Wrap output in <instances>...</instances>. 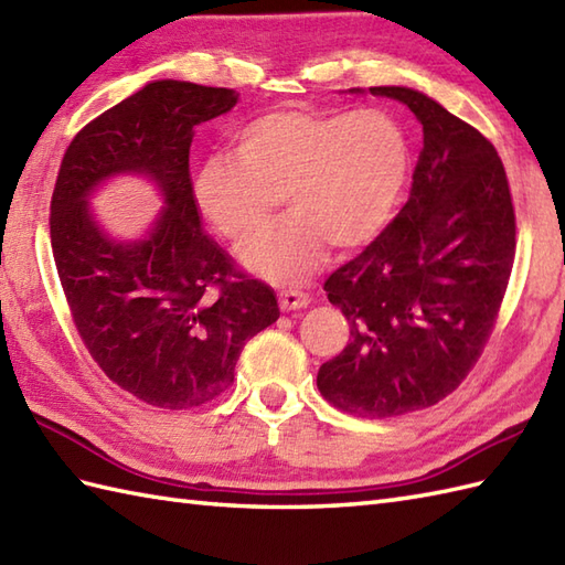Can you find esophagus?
Returning a JSON list of instances; mask_svg holds the SVG:
<instances>
[{
	"label": "esophagus",
	"instance_id": "1",
	"mask_svg": "<svg viewBox=\"0 0 565 565\" xmlns=\"http://www.w3.org/2000/svg\"><path fill=\"white\" fill-rule=\"evenodd\" d=\"M310 303V298L303 291H281L279 294V306L284 313H291V310H301Z\"/></svg>",
	"mask_w": 565,
	"mask_h": 565
}]
</instances>
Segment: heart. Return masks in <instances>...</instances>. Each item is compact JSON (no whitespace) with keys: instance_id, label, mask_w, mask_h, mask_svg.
<instances>
[{"instance_id":"b5f03b06","label":"heart","mask_w":565,"mask_h":565,"mask_svg":"<svg viewBox=\"0 0 565 565\" xmlns=\"http://www.w3.org/2000/svg\"><path fill=\"white\" fill-rule=\"evenodd\" d=\"M231 158L194 174V199L221 237L239 243L284 203L291 215L239 247L243 267L271 284L303 281L328 252L369 245L398 203L411 150L388 114L269 111L231 138Z\"/></svg>"}]
</instances>
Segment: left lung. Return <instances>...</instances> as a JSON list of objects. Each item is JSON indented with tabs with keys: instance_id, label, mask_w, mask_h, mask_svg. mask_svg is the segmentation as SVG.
<instances>
[{
	"instance_id": "1",
	"label": "left lung",
	"mask_w": 565,
	"mask_h": 565,
	"mask_svg": "<svg viewBox=\"0 0 565 565\" xmlns=\"http://www.w3.org/2000/svg\"><path fill=\"white\" fill-rule=\"evenodd\" d=\"M364 94L362 89H350ZM423 124L411 199L362 255L326 281L350 342L318 388L344 413L435 405L481 356L514 262V209L493 142L411 87H371Z\"/></svg>"
}]
</instances>
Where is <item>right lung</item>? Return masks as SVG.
Segmentation results:
<instances>
[{"label":"right lung","instance_id":"add662e5","mask_svg":"<svg viewBox=\"0 0 565 565\" xmlns=\"http://www.w3.org/2000/svg\"><path fill=\"white\" fill-rule=\"evenodd\" d=\"M237 99L235 89L148 82L72 138L53 191L51 245L77 332L106 376L164 411L221 395L245 342L279 318L274 289L235 271L203 233L191 186L194 128ZM118 175L148 178L166 203L140 238H114L90 209Z\"/></svg>","mask_w":565,"mask_h":565}]
</instances>
